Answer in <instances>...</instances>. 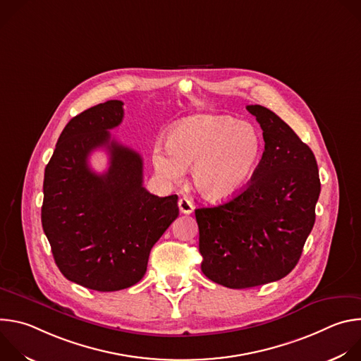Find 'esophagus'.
<instances>
[{
	"label": "esophagus",
	"mask_w": 361,
	"mask_h": 361,
	"mask_svg": "<svg viewBox=\"0 0 361 361\" xmlns=\"http://www.w3.org/2000/svg\"><path fill=\"white\" fill-rule=\"evenodd\" d=\"M178 207H180V212H181L183 214H191V213L194 212V204H192V201H191L190 198H187V197L180 198Z\"/></svg>",
	"instance_id": "obj_1"
}]
</instances>
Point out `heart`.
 Listing matches in <instances>:
<instances>
[{
  "label": "heart",
  "instance_id": "heart-1",
  "mask_svg": "<svg viewBox=\"0 0 361 361\" xmlns=\"http://www.w3.org/2000/svg\"><path fill=\"white\" fill-rule=\"evenodd\" d=\"M167 141L152 147L154 169L161 177L178 181L191 167L194 188L216 202L244 191L264 156L259 128L228 116L184 120L169 133Z\"/></svg>",
  "mask_w": 361,
  "mask_h": 361
}]
</instances>
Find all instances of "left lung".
I'll list each match as a JSON object with an SVG mask.
<instances>
[{
    "instance_id": "left-lung-1",
    "label": "left lung",
    "mask_w": 361,
    "mask_h": 361,
    "mask_svg": "<svg viewBox=\"0 0 361 361\" xmlns=\"http://www.w3.org/2000/svg\"><path fill=\"white\" fill-rule=\"evenodd\" d=\"M245 109L263 130L262 164L237 197L195 210L201 271L228 288L277 281L295 267L322 190L310 147L271 110Z\"/></svg>"
}]
</instances>
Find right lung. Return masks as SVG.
Listing matches in <instances>:
<instances>
[{"label":"right lung","mask_w":361,"mask_h":361,"mask_svg":"<svg viewBox=\"0 0 361 361\" xmlns=\"http://www.w3.org/2000/svg\"><path fill=\"white\" fill-rule=\"evenodd\" d=\"M124 117L123 101L110 99L70 120L44 173L41 223L63 276L97 291L137 284L152 245L178 217V197L154 195L142 187V159L111 140ZM104 146V175L87 166L91 150Z\"/></svg>","instance_id":"1"}]
</instances>
